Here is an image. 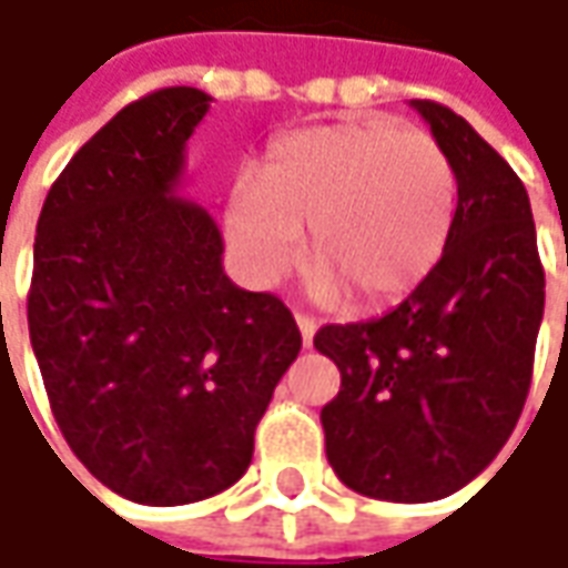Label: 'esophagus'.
Segmentation results:
<instances>
[{
  "label": "esophagus",
  "instance_id": "esophagus-1",
  "mask_svg": "<svg viewBox=\"0 0 568 568\" xmlns=\"http://www.w3.org/2000/svg\"><path fill=\"white\" fill-rule=\"evenodd\" d=\"M296 328L303 335V347H313V338H316V318L306 316V313H296Z\"/></svg>",
  "mask_w": 568,
  "mask_h": 568
}]
</instances>
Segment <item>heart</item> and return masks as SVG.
Masks as SVG:
<instances>
[{"label": "heart", "instance_id": "heart-1", "mask_svg": "<svg viewBox=\"0 0 568 568\" xmlns=\"http://www.w3.org/2000/svg\"><path fill=\"white\" fill-rule=\"evenodd\" d=\"M458 214V170L429 132L385 120L296 129L268 148L258 180L224 199L243 274L274 287L294 272L310 227L313 287L379 310L417 291L443 262Z\"/></svg>", "mask_w": 568, "mask_h": 568}]
</instances>
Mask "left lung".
I'll return each mask as SVG.
<instances>
[{
	"label": "left lung",
	"mask_w": 568,
	"mask_h": 568,
	"mask_svg": "<svg viewBox=\"0 0 568 568\" xmlns=\"http://www.w3.org/2000/svg\"><path fill=\"white\" fill-rule=\"evenodd\" d=\"M458 170L443 262L392 313L325 325L316 351L341 369L322 407L325 455L344 487L385 503L462 490L513 436L535 369L544 265L515 170L468 120L410 100Z\"/></svg>",
	"instance_id": "8db88e82"
}]
</instances>
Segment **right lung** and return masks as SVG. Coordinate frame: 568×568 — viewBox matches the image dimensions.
Masks as SVG:
<instances>
[{
  "label": "right lung",
  "mask_w": 568,
  "mask_h": 568,
  "mask_svg": "<svg viewBox=\"0 0 568 568\" xmlns=\"http://www.w3.org/2000/svg\"><path fill=\"white\" fill-rule=\"evenodd\" d=\"M207 106L199 88L122 106L59 173L33 240L28 328L55 424L142 506L199 503L246 474L303 344L277 296L230 281L214 217L176 195Z\"/></svg>",
  "instance_id": "right-lung-1"
}]
</instances>
